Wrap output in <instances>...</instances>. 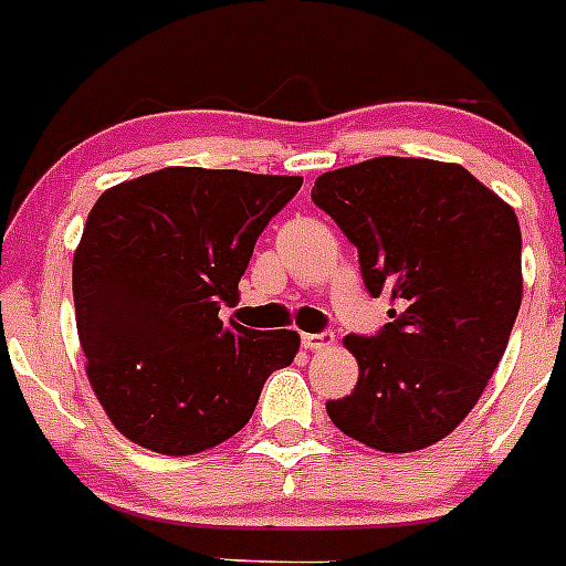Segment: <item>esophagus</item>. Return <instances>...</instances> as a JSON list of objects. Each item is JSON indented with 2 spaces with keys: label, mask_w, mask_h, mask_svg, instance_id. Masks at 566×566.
I'll return each instance as SVG.
<instances>
[{
  "label": "esophagus",
  "mask_w": 566,
  "mask_h": 566,
  "mask_svg": "<svg viewBox=\"0 0 566 566\" xmlns=\"http://www.w3.org/2000/svg\"><path fill=\"white\" fill-rule=\"evenodd\" d=\"M303 345L312 348V352H319V348H332L334 345V334H303Z\"/></svg>",
  "instance_id": "1"
}]
</instances>
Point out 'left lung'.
<instances>
[{
	"mask_svg": "<svg viewBox=\"0 0 566 566\" xmlns=\"http://www.w3.org/2000/svg\"><path fill=\"white\" fill-rule=\"evenodd\" d=\"M312 201L359 252L377 337L348 334L359 379L326 402L345 437L413 453L457 431L496 371L522 306L516 212L459 164L382 155L323 172Z\"/></svg>",
	"mask_w": 566,
	"mask_h": 566,
	"instance_id": "8db88e82",
	"label": "left lung"
}]
</instances>
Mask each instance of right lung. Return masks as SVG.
I'll return each instance as SVG.
<instances>
[{"instance_id":"add662e5","label":"right lung","mask_w":566,"mask_h":566,"mask_svg":"<svg viewBox=\"0 0 566 566\" xmlns=\"http://www.w3.org/2000/svg\"><path fill=\"white\" fill-rule=\"evenodd\" d=\"M300 175L164 167L115 184L90 209L73 254L84 371L109 422L164 457L227 442L252 419L269 374L300 334L221 319L254 240Z\"/></svg>"}]
</instances>
